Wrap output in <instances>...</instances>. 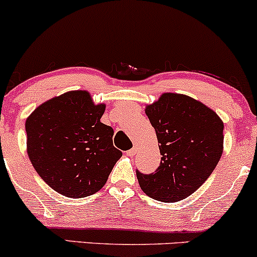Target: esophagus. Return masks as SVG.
<instances>
[{"label":"esophagus","instance_id":"34e87169","mask_svg":"<svg viewBox=\"0 0 257 257\" xmlns=\"http://www.w3.org/2000/svg\"><path fill=\"white\" fill-rule=\"evenodd\" d=\"M126 155L131 156V157H132V156L137 155V147H133V149L129 150V151H126Z\"/></svg>","mask_w":257,"mask_h":257}]
</instances>
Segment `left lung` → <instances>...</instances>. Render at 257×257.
<instances>
[{
	"mask_svg": "<svg viewBox=\"0 0 257 257\" xmlns=\"http://www.w3.org/2000/svg\"><path fill=\"white\" fill-rule=\"evenodd\" d=\"M145 111L157 134L162 158L155 173L137 170L139 185L147 196L161 202L187 198L219 163L222 120L204 104L182 94H163Z\"/></svg>",
	"mask_w": 257,
	"mask_h": 257,
	"instance_id": "1",
	"label": "left lung"
}]
</instances>
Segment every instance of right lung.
<instances>
[{"mask_svg": "<svg viewBox=\"0 0 257 257\" xmlns=\"http://www.w3.org/2000/svg\"><path fill=\"white\" fill-rule=\"evenodd\" d=\"M105 105L76 90L53 98L25 123L28 155L38 175L69 198L98 192L122 157L113 146V129L100 122Z\"/></svg>", "mask_w": 257, "mask_h": 257, "instance_id": "right-lung-1", "label": "right lung"}]
</instances>
